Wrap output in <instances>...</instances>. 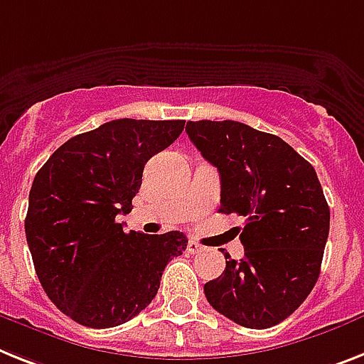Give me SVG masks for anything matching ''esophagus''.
Segmentation results:
<instances>
[{
  "instance_id": "1",
  "label": "esophagus",
  "mask_w": 364,
  "mask_h": 364,
  "mask_svg": "<svg viewBox=\"0 0 364 364\" xmlns=\"http://www.w3.org/2000/svg\"><path fill=\"white\" fill-rule=\"evenodd\" d=\"M203 249H204L203 245L195 242V240H189V242H188V253L199 255V253H203Z\"/></svg>"
}]
</instances>
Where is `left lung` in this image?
<instances>
[{"label":"left lung","mask_w":364,"mask_h":364,"mask_svg":"<svg viewBox=\"0 0 364 364\" xmlns=\"http://www.w3.org/2000/svg\"><path fill=\"white\" fill-rule=\"evenodd\" d=\"M203 158L221 176L223 214L245 218V257L225 253L227 268L204 284L212 307L249 329L283 322L320 275L329 206L316 171L281 137L236 121H189ZM240 230V229H238Z\"/></svg>","instance_id":"1"}]
</instances>
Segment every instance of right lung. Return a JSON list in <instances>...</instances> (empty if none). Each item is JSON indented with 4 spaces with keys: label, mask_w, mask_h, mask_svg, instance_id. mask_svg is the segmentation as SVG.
I'll return each mask as SVG.
<instances>
[{
    "label": "right lung",
    "mask_w": 364,
    "mask_h": 364,
    "mask_svg": "<svg viewBox=\"0 0 364 364\" xmlns=\"http://www.w3.org/2000/svg\"><path fill=\"white\" fill-rule=\"evenodd\" d=\"M184 121L117 119L74 135L33 180L26 238L35 272L53 305L74 322L106 329L149 305L161 273L188 240L124 232L145 164L176 141Z\"/></svg>",
    "instance_id": "add662e5"
}]
</instances>
